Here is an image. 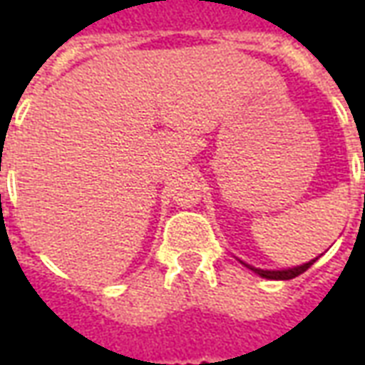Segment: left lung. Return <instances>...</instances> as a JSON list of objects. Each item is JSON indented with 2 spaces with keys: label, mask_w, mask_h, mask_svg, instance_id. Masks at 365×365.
<instances>
[{
  "label": "left lung",
  "mask_w": 365,
  "mask_h": 365,
  "mask_svg": "<svg viewBox=\"0 0 365 365\" xmlns=\"http://www.w3.org/2000/svg\"><path fill=\"white\" fill-rule=\"evenodd\" d=\"M314 262H317V258L311 262H307V264H303V266H295V268H287V269H262V268H254V266L245 264V262H242V264H245L248 269H252L254 274H258L260 277H266V279H293V277H297V275H301L303 272H307V269L313 266Z\"/></svg>",
  "instance_id": "1"
}]
</instances>
